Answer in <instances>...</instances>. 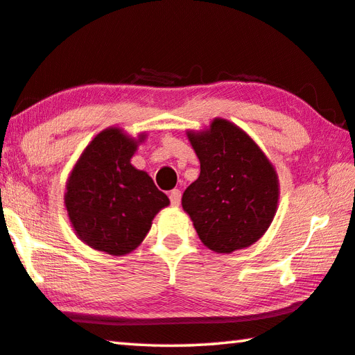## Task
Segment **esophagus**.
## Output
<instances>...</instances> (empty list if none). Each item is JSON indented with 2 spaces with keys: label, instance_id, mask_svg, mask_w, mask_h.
<instances>
[{
  "label": "esophagus",
  "instance_id": "esophagus-1",
  "mask_svg": "<svg viewBox=\"0 0 355 355\" xmlns=\"http://www.w3.org/2000/svg\"><path fill=\"white\" fill-rule=\"evenodd\" d=\"M168 199H171V204L173 207H178L180 205V200H182V191H180V189H172L171 193H168Z\"/></svg>",
  "mask_w": 355,
  "mask_h": 355
}]
</instances>
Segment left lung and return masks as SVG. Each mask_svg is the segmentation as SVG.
I'll return each instance as SVG.
<instances>
[{
	"instance_id": "8db88e82",
	"label": "left lung",
	"mask_w": 355,
	"mask_h": 355,
	"mask_svg": "<svg viewBox=\"0 0 355 355\" xmlns=\"http://www.w3.org/2000/svg\"><path fill=\"white\" fill-rule=\"evenodd\" d=\"M200 175L184 189L182 205L207 248L232 252L266 234L277 213L278 177L248 134L216 118L189 132Z\"/></svg>"
}]
</instances>
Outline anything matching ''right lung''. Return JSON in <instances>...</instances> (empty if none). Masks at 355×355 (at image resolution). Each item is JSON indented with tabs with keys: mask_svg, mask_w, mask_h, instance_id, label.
Returning <instances> with one entry per match:
<instances>
[{
	"mask_svg": "<svg viewBox=\"0 0 355 355\" xmlns=\"http://www.w3.org/2000/svg\"><path fill=\"white\" fill-rule=\"evenodd\" d=\"M118 128L99 132L67 180L64 204L78 239L107 254H128L142 243L168 198L131 157L142 142Z\"/></svg>",
	"mask_w": 355,
	"mask_h": 355,
	"instance_id": "obj_1",
	"label": "right lung"
}]
</instances>
